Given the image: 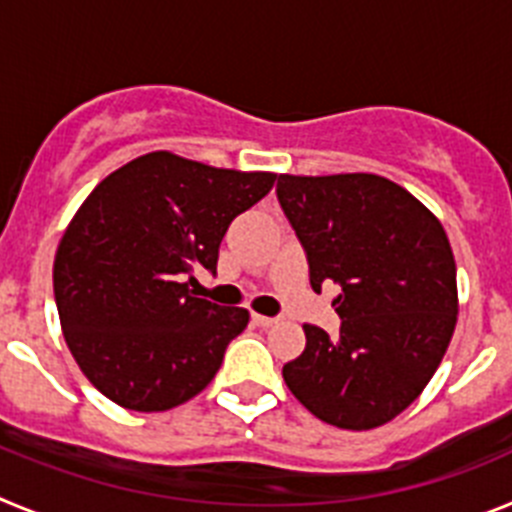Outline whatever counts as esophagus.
<instances>
[{
    "mask_svg": "<svg viewBox=\"0 0 512 512\" xmlns=\"http://www.w3.org/2000/svg\"><path fill=\"white\" fill-rule=\"evenodd\" d=\"M251 320H253V323H256V325H259V328H271V325H277V323H279L277 318H266V315H259V312H253Z\"/></svg>",
    "mask_w": 512,
    "mask_h": 512,
    "instance_id": "obj_1",
    "label": "esophagus"
}]
</instances>
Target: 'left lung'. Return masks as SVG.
I'll return each mask as SVG.
<instances>
[{"label":"left lung","mask_w":512,"mask_h":512,"mask_svg":"<svg viewBox=\"0 0 512 512\" xmlns=\"http://www.w3.org/2000/svg\"><path fill=\"white\" fill-rule=\"evenodd\" d=\"M277 197L305 246L312 289L341 287V333L302 325L305 351L284 364V382L323 423H390L418 400L454 336L459 295L446 230L377 174H279Z\"/></svg>","instance_id":"obj_1"}]
</instances>
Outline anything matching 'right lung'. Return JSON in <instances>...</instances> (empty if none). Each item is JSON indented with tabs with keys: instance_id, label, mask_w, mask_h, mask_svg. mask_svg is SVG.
Listing matches in <instances>:
<instances>
[{
	"instance_id": "right-lung-1",
	"label": "right lung",
	"mask_w": 512,
	"mask_h": 512,
	"mask_svg": "<svg viewBox=\"0 0 512 512\" xmlns=\"http://www.w3.org/2000/svg\"><path fill=\"white\" fill-rule=\"evenodd\" d=\"M274 179L153 151L92 189L58 243L53 295L66 346L104 397L164 413L215 379L248 310L194 297L189 284L197 269L215 274L228 225Z\"/></svg>"
}]
</instances>
